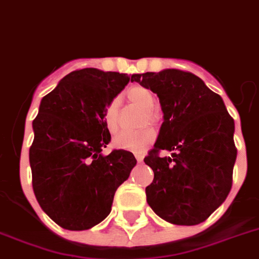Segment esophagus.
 <instances>
[{
    "label": "esophagus",
    "instance_id": "obj_1",
    "mask_svg": "<svg viewBox=\"0 0 259 259\" xmlns=\"http://www.w3.org/2000/svg\"><path fill=\"white\" fill-rule=\"evenodd\" d=\"M135 157H136L138 162H143V160H144V156L141 153H135Z\"/></svg>",
    "mask_w": 259,
    "mask_h": 259
}]
</instances>
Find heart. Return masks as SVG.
<instances>
[{"mask_svg":"<svg viewBox=\"0 0 259 259\" xmlns=\"http://www.w3.org/2000/svg\"><path fill=\"white\" fill-rule=\"evenodd\" d=\"M128 101L134 105L139 106L145 110L147 118L149 121H156L157 115L152 108L154 107V97L152 92L145 86L135 85L125 93ZM103 121L110 132H115L118 130L119 124V101L116 98L110 101L103 111ZM156 134L152 128H144L140 131H123L114 138L115 148L123 149V151L143 152L154 141Z\"/></svg>","mask_w":259,"mask_h":259,"instance_id":"obj_1","label":"heart"}]
</instances>
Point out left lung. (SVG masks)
Segmentation results:
<instances>
[{
	"instance_id": "left-lung-1",
	"label": "left lung",
	"mask_w": 259,
	"mask_h": 259,
	"mask_svg": "<svg viewBox=\"0 0 259 259\" xmlns=\"http://www.w3.org/2000/svg\"><path fill=\"white\" fill-rule=\"evenodd\" d=\"M156 93L163 121L144 158L154 173L147 202L165 222L196 225L223 204L232 187L237 149L224 101L195 74L180 69L132 74ZM160 150L172 152L160 157Z\"/></svg>"
}]
</instances>
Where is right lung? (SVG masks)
<instances>
[{"label": "right lung", "instance_id": "right-lung-1", "mask_svg": "<svg viewBox=\"0 0 259 259\" xmlns=\"http://www.w3.org/2000/svg\"><path fill=\"white\" fill-rule=\"evenodd\" d=\"M131 78L85 68L41 99L32 121V189L41 209L63 228L83 231L105 220L115 191L136 165L131 152L102 153L111 140L105 107Z\"/></svg>", "mask_w": 259, "mask_h": 259}]
</instances>
